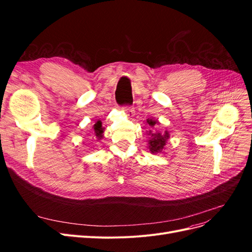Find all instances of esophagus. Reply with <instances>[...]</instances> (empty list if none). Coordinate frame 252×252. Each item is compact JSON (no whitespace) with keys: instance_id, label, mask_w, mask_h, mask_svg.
Returning a JSON list of instances; mask_svg holds the SVG:
<instances>
[{"instance_id":"34e87169","label":"esophagus","mask_w":252,"mask_h":252,"mask_svg":"<svg viewBox=\"0 0 252 252\" xmlns=\"http://www.w3.org/2000/svg\"><path fill=\"white\" fill-rule=\"evenodd\" d=\"M123 110L125 111V113L127 114L129 118L134 117L135 111H134V108L131 107V106H125V107H123Z\"/></svg>"}]
</instances>
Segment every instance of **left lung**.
<instances>
[{
    "mask_svg": "<svg viewBox=\"0 0 252 252\" xmlns=\"http://www.w3.org/2000/svg\"><path fill=\"white\" fill-rule=\"evenodd\" d=\"M147 124L149 127H155L158 124V122L154 120V119H147ZM148 135H150V138L148 140L149 144V150L151 151V154H158V152H162L164 149L167 140L169 139V133L168 131H165L164 133L161 132H152L149 130Z\"/></svg>",
    "mask_w": 252,
    "mask_h": 252,
    "instance_id": "left-lung-1",
    "label": "left lung"
}]
</instances>
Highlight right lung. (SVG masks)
I'll return each instance as SVG.
<instances>
[{
    "label": "right lung",
    "instance_id": "right-lung-1",
    "mask_svg": "<svg viewBox=\"0 0 252 252\" xmlns=\"http://www.w3.org/2000/svg\"><path fill=\"white\" fill-rule=\"evenodd\" d=\"M94 135L97 140L103 139V133H104V128L102 126V122L97 121L96 123L94 125Z\"/></svg>",
    "mask_w": 252,
    "mask_h": 252
}]
</instances>
